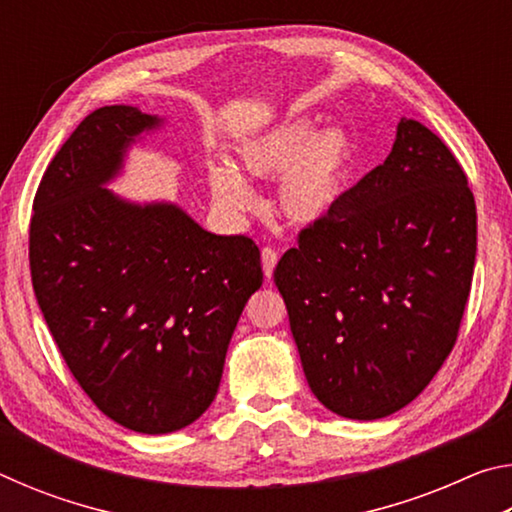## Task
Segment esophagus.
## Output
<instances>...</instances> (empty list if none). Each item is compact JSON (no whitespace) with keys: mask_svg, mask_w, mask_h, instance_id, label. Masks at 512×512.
Returning a JSON list of instances; mask_svg holds the SVG:
<instances>
[{"mask_svg":"<svg viewBox=\"0 0 512 512\" xmlns=\"http://www.w3.org/2000/svg\"><path fill=\"white\" fill-rule=\"evenodd\" d=\"M277 250L275 248H271V246H266L264 250H262V268H264V275L268 277V280H271V275H273V268H275V264H277Z\"/></svg>","mask_w":512,"mask_h":512,"instance_id":"34e87169","label":"esophagus"}]
</instances>
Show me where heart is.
<instances>
[{"label":"heart","instance_id":"heart-1","mask_svg":"<svg viewBox=\"0 0 512 512\" xmlns=\"http://www.w3.org/2000/svg\"><path fill=\"white\" fill-rule=\"evenodd\" d=\"M307 119H289L237 149V167L248 178L277 180V207L293 223H314L339 201L352 167V140L341 128L311 135ZM216 205L239 214L255 207V194L230 169L210 173Z\"/></svg>","mask_w":512,"mask_h":512}]
</instances>
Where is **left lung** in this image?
<instances>
[{
  "mask_svg": "<svg viewBox=\"0 0 512 512\" xmlns=\"http://www.w3.org/2000/svg\"><path fill=\"white\" fill-rule=\"evenodd\" d=\"M476 203L454 153L402 119L384 164L300 230L275 266L309 388L352 420L415 400L470 298Z\"/></svg>",
  "mask_w": 512,
  "mask_h": 512,
  "instance_id": "8db88e82",
  "label": "left lung"
}]
</instances>
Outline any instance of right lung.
Returning <instances> with one entry per match:
<instances>
[{
	"instance_id": "right-lung-1",
	"label": "right lung",
	"mask_w": 512,
	"mask_h": 512,
	"mask_svg": "<svg viewBox=\"0 0 512 512\" xmlns=\"http://www.w3.org/2000/svg\"><path fill=\"white\" fill-rule=\"evenodd\" d=\"M158 124L133 106L90 112L49 162L29 225L33 291L67 368L99 411L140 433L201 418L264 282L250 237L103 189L126 146Z\"/></svg>"
}]
</instances>
